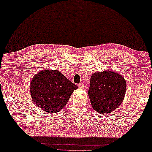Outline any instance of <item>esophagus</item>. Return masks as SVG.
<instances>
[{
  "instance_id": "esophagus-1",
  "label": "esophagus",
  "mask_w": 152,
  "mask_h": 152,
  "mask_svg": "<svg viewBox=\"0 0 152 152\" xmlns=\"http://www.w3.org/2000/svg\"><path fill=\"white\" fill-rule=\"evenodd\" d=\"M78 87H79V88L83 89V88H85V86H84V84H82V83H80V84H78Z\"/></svg>"
}]
</instances>
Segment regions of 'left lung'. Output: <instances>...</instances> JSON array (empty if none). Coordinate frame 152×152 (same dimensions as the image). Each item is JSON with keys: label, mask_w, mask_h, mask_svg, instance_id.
<instances>
[{"label": "left lung", "mask_w": 152, "mask_h": 152, "mask_svg": "<svg viewBox=\"0 0 152 152\" xmlns=\"http://www.w3.org/2000/svg\"><path fill=\"white\" fill-rule=\"evenodd\" d=\"M126 87L124 77L116 72L104 70L93 74L88 93L93 108L101 114L111 113L122 104Z\"/></svg>", "instance_id": "obj_1"}]
</instances>
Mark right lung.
I'll return each mask as SVG.
<instances>
[{
    "label": "right lung",
    "mask_w": 152,
    "mask_h": 152,
    "mask_svg": "<svg viewBox=\"0 0 152 152\" xmlns=\"http://www.w3.org/2000/svg\"><path fill=\"white\" fill-rule=\"evenodd\" d=\"M77 86L57 70H42L30 84L34 103L49 113H57L65 107Z\"/></svg>",
    "instance_id": "obj_1"
}]
</instances>
